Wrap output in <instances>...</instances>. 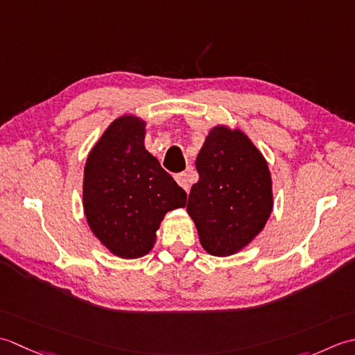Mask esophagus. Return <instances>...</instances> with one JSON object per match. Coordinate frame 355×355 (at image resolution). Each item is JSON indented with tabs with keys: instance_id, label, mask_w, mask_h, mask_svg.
Returning <instances> with one entry per match:
<instances>
[{
	"instance_id": "obj_1",
	"label": "esophagus",
	"mask_w": 355,
	"mask_h": 355,
	"mask_svg": "<svg viewBox=\"0 0 355 355\" xmlns=\"http://www.w3.org/2000/svg\"><path fill=\"white\" fill-rule=\"evenodd\" d=\"M175 179H176L178 185H179V187H182L185 191L190 190V182H188V178H187L185 173H179V175H176V176H175Z\"/></svg>"
}]
</instances>
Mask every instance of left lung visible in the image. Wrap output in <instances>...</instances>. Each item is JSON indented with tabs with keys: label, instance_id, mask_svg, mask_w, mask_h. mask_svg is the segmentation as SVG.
Returning a JSON list of instances; mask_svg holds the SVG:
<instances>
[{
	"label": "left lung",
	"instance_id": "obj_1",
	"mask_svg": "<svg viewBox=\"0 0 355 355\" xmlns=\"http://www.w3.org/2000/svg\"><path fill=\"white\" fill-rule=\"evenodd\" d=\"M199 180L187 211L208 254L242 251L268 222L274 196L268 162L241 128L216 125L196 157Z\"/></svg>",
	"mask_w": 355,
	"mask_h": 355
}]
</instances>
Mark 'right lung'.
<instances>
[{
  "label": "right lung",
  "instance_id": "1",
  "mask_svg": "<svg viewBox=\"0 0 355 355\" xmlns=\"http://www.w3.org/2000/svg\"><path fill=\"white\" fill-rule=\"evenodd\" d=\"M146 121L122 114L87 156L83 207L98 241L121 259L148 254L165 214L187 205V193L148 153Z\"/></svg>",
  "mask_w": 355,
  "mask_h": 355
}]
</instances>
